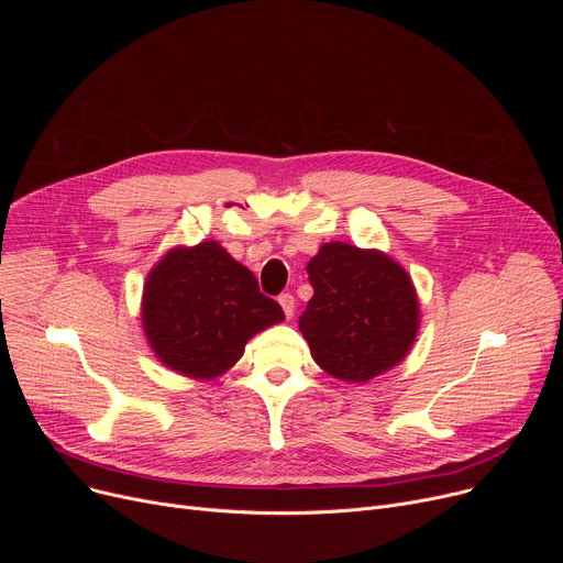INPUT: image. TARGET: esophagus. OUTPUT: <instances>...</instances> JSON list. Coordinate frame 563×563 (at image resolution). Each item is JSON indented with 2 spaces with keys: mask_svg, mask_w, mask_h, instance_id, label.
Listing matches in <instances>:
<instances>
[{
  "mask_svg": "<svg viewBox=\"0 0 563 563\" xmlns=\"http://www.w3.org/2000/svg\"><path fill=\"white\" fill-rule=\"evenodd\" d=\"M278 303H280V308L285 312V317L291 319V314H294V297H291V294H280Z\"/></svg>",
  "mask_w": 563,
  "mask_h": 563,
  "instance_id": "34e87169",
  "label": "esophagus"
}]
</instances>
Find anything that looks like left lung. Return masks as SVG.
<instances>
[{
	"label": "left lung",
	"mask_w": 563,
	"mask_h": 563,
	"mask_svg": "<svg viewBox=\"0 0 563 563\" xmlns=\"http://www.w3.org/2000/svg\"><path fill=\"white\" fill-rule=\"evenodd\" d=\"M308 276L314 294L299 329L323 372L365 383L408 356L420 301L401 264L374 249L329 242L308 262Z\"/></svg>",
	"instance_id": "1"
}]
</instances>
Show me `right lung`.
Masks as SVG:
<instances>
[{"label": "right lung", "mask_w": 563, "mask_h": 563, "mask_svg": "<svg viewBox=\"0 0 563 563\" xmlns=\"http://www.w3.org/2000/svg\"><path fill=\"white\" fill-rule=\"evenodd\" d=\"M285 319L255 276L219 242L170 249L147 274L141 321L155 356L177 374L210 380L246 342Z\"/></svg>", "instance_id": "add662e5"}]
</instances>
